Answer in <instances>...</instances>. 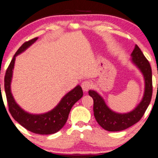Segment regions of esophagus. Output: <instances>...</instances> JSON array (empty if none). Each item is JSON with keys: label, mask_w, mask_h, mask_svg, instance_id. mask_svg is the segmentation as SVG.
<instances>
[{"label": "esophagus", "mask_w": 158, "mask_h": 158, "mask_svg": "<svg viewBox=\"0 0 158 158\" xmlns=\"http://www.w3.org/2000/svg\"><path fill=\"white\" fill-rule=\"evenodd\" d=\"M91 86H92V84L89 81H84L81 83V87H82V89H83V91L84 92H86V91H89V89L91 88Z\"/></svg>", "instance_id": "esophagus-1"}]
</instances>
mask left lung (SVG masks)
Here are the masks:
<instances>
[{"instance_id": "obj_1", "label": "left lung", "mask_w": 158, "mask_h": 158, "mask_svg": "<svg viewBox=\"0 0 158 158\" xmlns=\"http://www.w3.org/2000/svg\"><path fill=\"white\" fill-rule=\"evenodd\" d=\"M131 62L140 70L144 79V93L135 109L127 113H118L110 109L96 91L90 89L89 96L94 100V114L97 123L108 131H121L137 123L144 115L152 98V69L150 63L137 44L131 55Z\"/></svg>"}]
</instances>
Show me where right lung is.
Segmentation results:
<instances>
[{"instance_id":"add662e5","label":"right lung","mask_w":158,"mask_h":158,"mask_svg":"<svg viewBox=\"0 0 158 158\" xmlns=\"http://www.w3.org/2000/svg\"><path fill=\"white\" fill-rule=\"evenodd\" d=\"M37 39V37H35L25 42L16 52L6 72L4 86L9 110L13 118L30 132L40 135H49L58 132L64 126L72 107L82 97L83 91L80 85L75 86L63 96L54 109L44 114H30L25 111L16 103L11 92L10 86L15 58L18 55L24 52Z\"/></svg>"}]
</instances>
